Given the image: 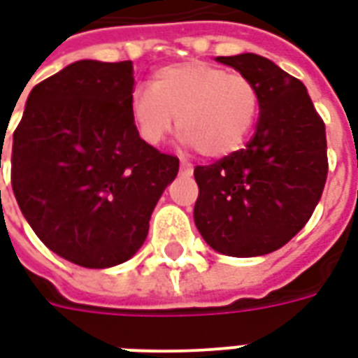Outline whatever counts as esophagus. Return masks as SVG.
I'll return each mask as SVG.
<instances>
[{
    "label": "esophagus",
    "instance_id": "obj_1",
    "mask_svg": "<svg viewBox=\"0 0 358 358\" xmlns=\"http://www.w3.org/2000/svg\"><path fill=\"white\" fill-rule=\"evenodd\" d=\"M180 172H184V174H192V172H194V166L187 163V161H180Z\"/></svg>",
    "mask_w": 358,
    "mask_h": 358
}]
</instances>
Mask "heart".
<instances>
[{
	"label": "heart",
	"instance_id": "heart-1",
	"mask_svg": "<svg viewBox=\"0 0 358 358\" xmlns=\"http://www.w3.org/2000/svg\"><path fill=\"white\" fill-rule=\"evenodd\" d=\"M259 94L238 73L186 61L159 69L151 88L130 95V115L141 140L159 145L178 117L180 138L207 159H222L241 148L255 124Z\"/></svg>",
	"mask_w": 358,
	"mask_h": 358
}]
</instances>
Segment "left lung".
<instances>
[{"instance_id":"1","label":"left lung","mask_w":358,"mask_h":358,"mask_svg":"<svg viewBox=\"0 0 358 358\" xmlns=\"http://www.w3.org/2000/svg\"><path fill=\"white\" fill-rule=\"evenodd\" d=\"M259 94L249 143L209 166H195L194 220L210 248L259 257L284 248L316 209L326 176V128L307 88L266 57H217Z\"/></svg>"}]
</instances>
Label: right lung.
<instances>
[{
	"instance_id": "1",
	"label": "right lung",
	"mask_w": 358,
	"mask_h": 358,
	"mask_svg": "<svg viewBox=\"0 0 358 358\" xmlns=\"http://www.w3.org/2000/svg\"><path fill=\"white\" fill-rule=\"evenodd\" d=\"M132 92V61H76L32 88L13 134L20 210L45 248L78 266L109 268L136 255L178 174L176 157L140 138Z\"/></svg>"
}]
</instances>
